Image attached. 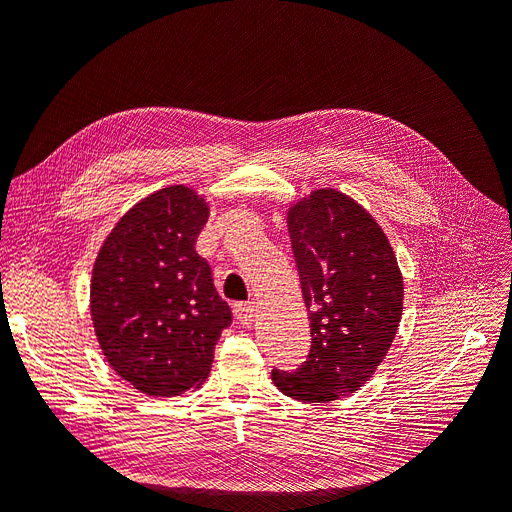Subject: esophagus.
<instances>
[{"label":"esophagus","instance_id":"1","mask_svg":"<svg viewBox=\"0 0 512 512\" xmlns=\"http://www.w3.org/2000/svg\"><path fill=\"white\" fill-rule=\"evenodd\" d=\"M235 318L241 322V324H252L254 320V305L252 303H235Z\"/></svg>","mask_w":512,"mask_h":512}]
</instances>
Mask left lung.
Here are the masks:
<instances>
[{"instance_id":"1","label":"left lung","mask_w":512,"mask_h":512,"mask_svg":"<svg viewBox=\"0 0 512 512\" xmlns=\"http://www.w3.org/2000/svg\"><path fill=\"white\" fill-rule=\"evenodd\" d=\"M288 232L312 348L297 369L271 378L292 399L327 404L359 391L389 352L404 282L382 228L342 192L318 190L290 207Z\"/></svg>"}]
</instances>
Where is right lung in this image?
<instances>
[{
	"label": "right lung",
	"mask_w": 512,
	"mask_h": 512,
	"mask_svg": "<svg viewBox=\"0 0 512 512\" xmlns=\"http://www.w3.org/2000/svg\"><path fill=\"white\" fill-rule=\"evenodd\" d=\"M203 198L170 185L134 205L106 237L91 277V318L106 361L134 389L175 397L209 376L232 312L194 250Z\"/></svg>",
	"instance_id": "add662e5"
}]
</instances>
